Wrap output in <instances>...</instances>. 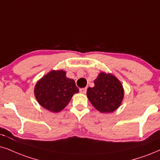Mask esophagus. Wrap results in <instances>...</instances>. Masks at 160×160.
<instances>
[{"label": "esophagus", "mask_w": 160, "mask_h": 160, "mask_svg": "<svg viewBox=\"0 0 160 160\" xmlns=\"http://www.w3.org/2000/svg\"><path fill=\"white\" fill-rule=\"evenodd\" d=\"M86 91H87V88H80V92L82 93V94H86Z\"/></svg>", "instance_id": "1"}]
</instances>
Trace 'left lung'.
Here are the masks:
<instances>
[{"label": "left lung", "instance_id": "8db88e82", "mask_svg": "<svg viewBox=\"0 0 160 160\" xmlns=\"http://www.w3.org/2000/svg\"><path fill=\"white\" fill-rule=\"evenodd\" d=\"M94 82V86L87 89L91 103L100 112H114L120 106L124 96L121 82L114 75L104 72H101Z\"/></svg>", "mask_w": 160, "mask_h": 160}]
</instances>
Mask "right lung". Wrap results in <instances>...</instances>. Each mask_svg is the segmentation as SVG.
Returning a JSON list of instances; mask_svg holds the SVG:
<instances>
[{"mask_svg": "<svg viewBox=\"0 0 160 160\" xmlns=\"http://www.w3.org/2000/svg\"><path fill=\"white\" fill-rule=\"evenodd\" d=\"M79 92L75 82L66 78L62 70L52 71L35 87V95L41 106L52 112H59L67 106L72 96Z\"/></svg>", "mask_w": 160, "mask_h": 160, "instance_id": "1", "label": "right lung"}]
</instances>
